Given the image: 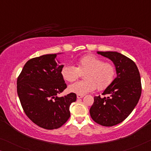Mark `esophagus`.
<instances>
[{
    "label": "esophagus",
    "mask_w": 151,
    "mask_h": 151,
    "mask_svg": "<svg viewBox=\"0 0 151 151\" xmlns=\"http://www.w3.org/2000/svg\"><path fill=\"white\" fill-rule=\"evenodd\" d=\"M84 96V95H77V98L80 99V98H82Z\"/></svg>",
    "instance_id": "obj_1"
}]
</instances>
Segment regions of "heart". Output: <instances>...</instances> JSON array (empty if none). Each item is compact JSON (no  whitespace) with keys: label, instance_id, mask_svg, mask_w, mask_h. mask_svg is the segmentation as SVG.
<instances>
[{"label":"heart","instance_id":"1","mask_svg":"<svg viewBox=\"0 0 151 151\" xmlns=\"http://www.w3.org/2000/svg\"><path fill=\"white\" fill-rule=\"evenodd\" d=\"M84 73V80L71 84L68 87L69 92L78 95H85L98 90L108 88L115 77V67L113 64L104 62L94 55H86L77 61V67L65 65L61 69V76L65 81L72 82L79 78L80 73Z\"/></svg>","mask_w":151,"mask_h":151}]
</instances>
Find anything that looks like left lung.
<instances>
[{"label": "left lung", "instance_id": "8db88e82", "mask_svg": "<svg viewBox=\"0 0 151 151\" xmlns=\"http://www.w3.org/2000/svg\"><path fill=\"white\" fill-rule=\"evenodd\" d=\"M113 61L117 77L102 95L95 96L90 109L93 120L104 127H113L123 122L138 103L142 93L141 78L135 63L116 51H98Z\"/></svg>", "mask_w": 151, "mask_h": 151}]
</instances>
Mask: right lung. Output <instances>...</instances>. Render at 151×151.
Wrapping results in <instances>:
<instances>
[{
  "label": "right lung",
  "instance_id": "add662e5",
  "mask_svg": "<svg viewBox=\"0 0 151 151\" xmlns=\"http://www.w3.org/2000/svg\"><path fill=\"white\" fill-rule=\"evenodd\" d=\"M57 54H47L27 62L17 79V93L22 109L33 122L43 129L62 127L70 117L74 93L57 96L67 88ZM59 63V62H58Z\"/></svg>",
  "mask_w": 151,
  "mask_h": 151
}]
</instances>
